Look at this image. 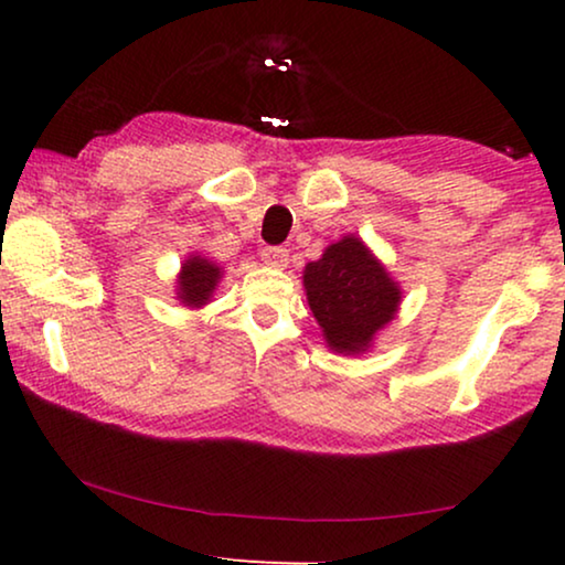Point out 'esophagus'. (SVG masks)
<instances>
[{"label": "esophagus", "instance_id": "1", "mask_svg": "<svg viewBox=\"0 0 565 565\" xmlns=\"http://www.w3.org/2000/svg\"><path fill=\"white\" fill-rule=\"evenodd\" d=\"M259 257L267 267H285V265H288V249H282V246H265V249L259 252Z\"/></svg>", "mask_w": 565, "mask_h": 565}]
</instances>
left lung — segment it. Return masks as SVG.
Masks as SVG:
<instances>
[{
    "mask_svg": "<svg viewBox=\"0 0 565 565\" xmlns=\"http://www.w3.org/2000/svg\"><path fill=\"white\" fill-rule=\"evenodd\" d=\"M308 306L331 350L358 354L393 319L401 292L365 244L354 236L331 244L306 265Z\"/></svg>",
    "mask_w": 565,
    "mask_h": 565,
    "instance_id": "left-lung-1",
    "label": "left lung"
}]
</instances>
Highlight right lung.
I'll return each mask as SVG.
<instances>
[{"instance_id":"1","label":"right lung","mask_w":565,"mask_h":565,"mask_svg":"<svg viewBox=\"0 0 565 565\" xmlns=\"http://www.w3.org/2000/svg\"><path fill=\"white\" fill-rule=\"evenodd\" d=\"M218 277H221V269L211 265L207 259L192 257V259L184 262L182 275H180L182 303L203 306L205 300L211 298V292L215 288V282H218Z\"/></svg>"}]
</instances>
